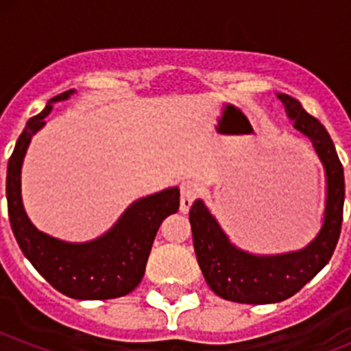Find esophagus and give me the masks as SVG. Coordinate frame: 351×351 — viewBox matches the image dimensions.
Returning a JSON list of instances; mask_svg holds the SVG:
<instances>
[{
    "instance_id": "34e87169",
    "label": "esophagus",
    "mask_w": 351,
    "mask_h": 351,
    "mask_svg": "<svg viewBox=\"0 0 351 351\" xmlns=\"http://www.w3.org/2000/svg\"><path fill=\"white\" fill-rule=\"evenodd\" d=\"M198 197V184L195 181H186L181 184V210L188 213L193 204L195 198Z\"/></svg>"
}]
</instances>
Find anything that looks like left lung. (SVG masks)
<instances>
[{"mask_svg": "<svg viewBox=\"0 0 351 351\" xmlns=\"http://www.w3.org/2000/svg\"><path fill=\"white\" fill-rule=\"evenodd\" d=\"M295 121V128L308 135L327 172V206L318 237L297 253L255 256L232 246L218 221L202 200L190 209L193 246L198 265L216 295L239 304H272L287 300L315 278L332 256L339 241L345 204V176L332 141L320 121L306 112L288 95H278Z\"/></svg>", "mask_w": 351, "mask_h": 351, "instance_id": "obj_1", "label": "left lung"}]
</instances>
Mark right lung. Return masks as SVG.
Segmentation results:
<instances>
[{
    "instance_id": "obj_1",
    "label": "right lung",
    "mask_w": 351,
    "mask_h": 351,
    "mask_svg": "<svg viewBox=\"0 0 351 351\" xmlns=\"http://www.w3.org/2000/svg\"><path fill=\"white\" fill-rule=\"evenodd\" d=\"M71 93V89L61 93L51 101L66 100ZM51 108L52 105H47L27 121L8 160L6 202L12 230L33 267L64 295L84 300L123 297L141 283L161 221L178 213L179 190L170 188L135 202L112 230L93 243H63L36 230L21 200V165L33 133L45 125L43 117Z\"/></svg>"
}]
</instances>
